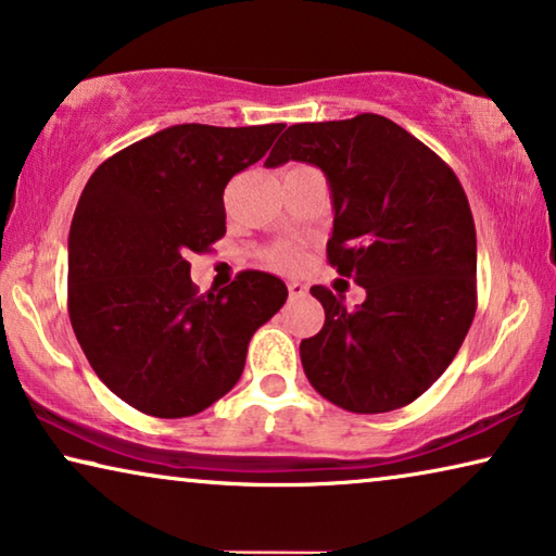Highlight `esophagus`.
Instances as JSON below:
<instances>
[{
    "instance_id": "esophagus-1",
    "label": "esophagus",
    "mask_w": 556,
    "mask_h": 556,
    "mask_svg": "<svg viewBox=\"0 0 556 556\" xmlns=\"http://www.w3.org/2000/svg\"><path fill=\"white\" fill-rule=\"evenodd\" d=\"M287 289H289V300H302V296H306V287L300 285V281H289Z\"/></svg>"
}]
</instances>
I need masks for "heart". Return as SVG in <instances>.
<instances>
[{
  "mask_svg": "<svg viewBox=\"0 0 556 556\" xmlns=\"http://www.w3.org/2000/svg\"><path fill=\"white\" fill-rule=\"evenodd\" d=\"M300 262H302V252L300 247L294 244H281L277 247L275 254H271V264L279 269H296L300 267Z\"/></svg>",
  "mask_w": 556,
  "mask_h": 556,
  "instance_id": "b5f03b06",
  "label": "heart"
}]
</instances>
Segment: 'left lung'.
<instances>
[{"label": "left lung", "mask_w": 556, "mask_h": 556, "mask_svg": "<svg viewBox=\"0 0 556 556\" xmlns=\"http://www.w3.org/2000/svg\"><path fill=\"white\" fill-rule=\"evenodd\" d=\"M289 160L327 174V260L367 289L357 309L309 289L325 327L302 339L304 375L346 412L407 407L457 357L477 312V231L457 174L379 114L292 124L264 164Z\"/></svg>", "instance_id": "8db88e82"}]
</instances>
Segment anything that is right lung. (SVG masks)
Listing matches in <instances>:
<instances>
[{"instance_id": "1", "label": "right lung", "mask_w": 556, "mask_h": 556, "mask_svg": "<svg viewBox=\"0 0 556 556\" xmlns=\"http://www.w3.org/2000/svg\"><path fill=\"white\" fill-rule=\"evenodd\" d=\"M285 124H177L99 164L70 229L72 329L97 377L149 417H192L244 371L285 281L247 269L199 294L187 262L225 237V187Z\"/></svg>"}]
</instances>
